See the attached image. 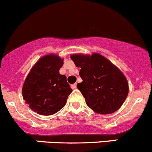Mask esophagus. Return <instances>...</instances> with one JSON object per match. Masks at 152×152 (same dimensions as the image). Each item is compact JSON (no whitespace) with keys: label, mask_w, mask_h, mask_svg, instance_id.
<instances>
[{"label":"esophagus","mask_w":152,"mask_h":152,"mask_svg":"<svg viewBox=\"0 0 152 152\" xmlns=\"http://www.w3.org/2000/svg\"><path fill=\"white\" fill-rule=\"evenodd\" d=\"M76 87H77V85L76 84H72V85L71 86V88L72 89H75V88H76Z\"/></svg>","instance_id":"34e87169"}]
</instances>
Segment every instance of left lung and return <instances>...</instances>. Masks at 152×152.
I'll return each mask as SVG.
<instances>
[{"label": "left lung", "mask_w": 152, "mask_h": 152, "mask_svg": "<svg viewBox=\"0 0 152 152\" xmlns=\"http://www.w3.org/2000/svg\"><path fill=\"white\" fill-rule=\"evenodd\" d=\"M83 81L77 85L86 104L96 113L110 114L118 110L126 99L129 84L122 72L99 53L70 56Z\"/></svg>", "instance_id": "8db88e82"}]
</instances>
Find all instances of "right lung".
<instances>
[{
	"label": "right lung",
	"mask_w": 152,
	"mask_h": 152,
	"mask_svg": "<svg viewBox=\"0 0 152 152\" xmlns=\"http://www.w3.org/2000/svg\"><path fill=\"white\" fill-rule=\"evenodd\" d=\"M64 59L56 54L40 58L32 66L23 83V99L34 112L42 115H51L63 108L72 89L66 77L59 70Z\"/></svg>",
	"instance_id": "1"
}]
</instances>
